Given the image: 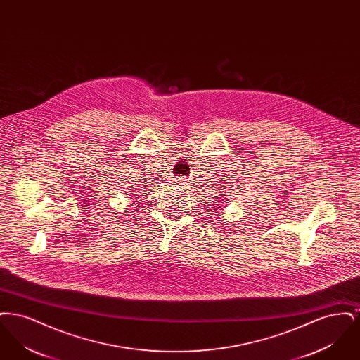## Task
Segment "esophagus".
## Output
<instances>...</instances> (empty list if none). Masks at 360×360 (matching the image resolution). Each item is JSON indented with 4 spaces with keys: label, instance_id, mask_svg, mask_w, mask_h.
Instances as JSON below:
<instances>
[{
    "label": "esophagus",
    "instance_id": "obj_1",
    "mask_svg": "<svg viewBox=\"0 0 360 360\" xmlns=\"http://www.w3.org/2000/svg\"><path fill=\"white\" fill-rule=\"evenodd\" d=\"M176 181V184H178V186L181 188V191L184 193V194H191V190H193V186L190 185V181L186 179V178H176L175 179Z\"/></svg>",
    "mask_w": 360,
    "mask_h": 360
}]
</instances>
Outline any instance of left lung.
<instances>
[{
	"instance_id": "8db88e82",
	"label": "left lung",
	"mask_w": 360,
	"mask_h": 360,
	"mask_svg": "<svg viewBox=\"0 0 360 360\" xmlns=\"http://www.w3.org/2000/svg\"><path fill=\"white\" fill-rule=\"evenodd\" d=\"M219 202H221V201H219ZM224 202H225V201H224ZM216 206H217V207H216V213H219V210H223L224 209L223 205H219V204H216ZM210 207H212V206H210ZM212 210H214V209H212Z\"/></svg>"
}]
</instances>
